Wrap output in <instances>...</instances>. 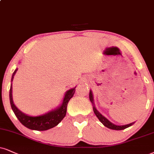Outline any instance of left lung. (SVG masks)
Segmentation results:
<instances>
[{
	"label": "left lung",
	"instance_id": "left-lung-1",
	"mask_svg": "<svg viewBox=\"0 0 154 154\" xmlns=\"http://www.w3.org/2000/svg\"><path fill=\"white\" fill-rule=\"evenodd\" d=\"M89 99H90L91 102L93 104V110H94V112L95 113V115L97 116V118L98 119L100 122H101L107 128H110V129H113V130H116V131H119V130H123L125 128H128L131 126H132L135 122H133L129 124H126V125H123V126H119V125H116L114 123H111V121L108 120L107 119L105 116H103L101 113H100L99 111L96 109V108L95 107L94 105V95H93L92 91L90 90V93H89Z\"/></svg>",
	"mask_w": 154,
	"mask_h": 154
}]
</instances>
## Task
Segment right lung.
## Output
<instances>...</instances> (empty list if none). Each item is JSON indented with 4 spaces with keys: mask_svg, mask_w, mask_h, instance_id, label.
I'll return each mask as SVG.
<instances>
[{
    "mask_svg": "<svg viewBox=\"0 0 154 154\" xmlns=\"http://www.w3.org/2000/svg\"><path fill=\"white\" fill-rule=\"evenodd\" d=\"M18 71V68L13 72L12 78H11V85L10 91H9V98H10V103L13 111L14 112L16 116L20 123L26 126V128L31 130L35 131H46L52 128L59 123L66 115L67 111V105L70 99L73 97L75 93V88L69 89L66 92L62 103L59 106L52 111L45 113V114L37 116H32L26 113H23L16 107L13 100L12 94V81L14 78L15 74Z\"/></svg>",
    "mask_w": 154,
    "mask_h": 154,
    "instance_id": "add662e5",
    "label": "right lung"
}]
</instances>
